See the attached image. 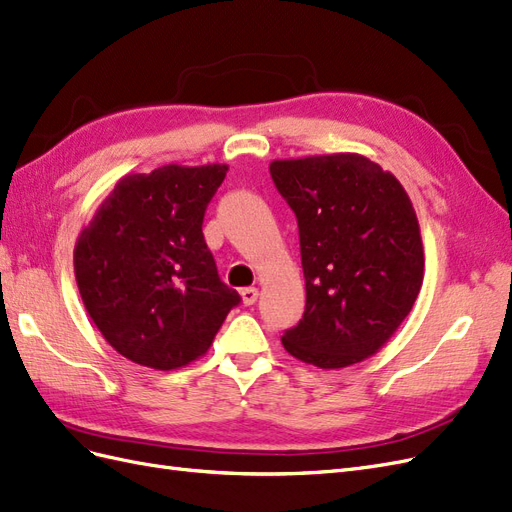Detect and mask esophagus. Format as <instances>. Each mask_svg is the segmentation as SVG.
Masks as SVG:
<instances>
[{"instance_id":"esophagus-1","label":"esophagus","mask_w":512,"mask_h":512,"mask_svg":"<svg viewBox=\"0 0 512 512\" xmlns=\"http://www.w3.org/2000/svg\"><path fill=\"white\" fill-rule=\"evenodd\" d=\"M241 301H243V305H254L258 301V288H243Z\"/></svg>"}]
</instances>
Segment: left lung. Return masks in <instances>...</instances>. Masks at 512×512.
<instances>
[{"instance_id":"obj_1","label":"left lung","mask_w":512,"mask_h":512,"mask_svg":"<svg viewBox=\"0 0 512 512\" xmlns=\"http://www.w3.org/2000/svg\"><path fill=\"white\" fill-rule=\"evenodd\" d=\"M275 188L297 215L305 312L282 344L320 369L376 354L421 292L425 252L399 179L361 153L273 160Z\"/></svg>"}]
</instances>
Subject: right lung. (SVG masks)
Wrapping results in <instances>:
<instances>
[{
	"label": "right lung",
	"instance_id": "add662e5",
	"mask_svg": "<svg viewBox=\"0 0 512 512\" xmlns=\"http://www.w3.org/2000/svg\"><path fill=\"white\" fill-rule=\"evenodd\" d=\"M228 164L123 175L74 245V277L98 331L132 363L173 371L205 356L241 299L203 237Z\"/></svg>",
	"mask_w": 512,
	"mask_h": 512
}]
</instances>
